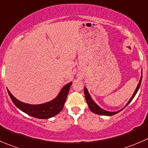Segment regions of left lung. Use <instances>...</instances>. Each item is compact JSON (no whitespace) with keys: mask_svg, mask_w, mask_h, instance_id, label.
I'll list each match as a JSON object with an SVG mask.
<instances>
[{"mask_svg":"<svg viewBox=\"0 0 148 148\" xmlns=\"http://www.w3.org/2000/svg\"><path fill=\"white\" fill-rule=\"evenodd\" d=\"M142 78H143V71L141 72V77H140V81H139V83L138 85H137V88H136L135 90H134V92L133 93V95L131 97V99L129 100V101L127 102V104L125 105V106H124L123 108H122L121 110L119 111H117V112H108V111H106L104 110V109H101V108L100 107V106H99V105L96 104V103H95L94 101L92 99L91 96H90V95L88 93V89L86 88V87H84V93H85V98H86V102H87L88 105V107L89 109H90V110L92 112H93V113L96 114H99V115H103V116H112V115H114L116 114L119 113V112H121L122 110H123L124 108L126 107V106H127V105L129 104V103H130V102L132 101V100L133 99H134V97L135 96L136 93H137V91H138L139 88H140V84H141V82H142Z\"/></svg>","mask_w":148,"mask_h":148,"instance_id":"obj_1","label":"left lung"}]
</instances>
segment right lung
<instances>
[{
    "label": "right lung",
    "instance_id": "add662e5",
    "mask_svg": "<svg viewBox=\"0 0 148 148\" xmlns=\"http://www.w3.org/2000/svg\"><path fill=\"white\" fill-rule=\"evenodd\" d=\"M72 83V82H70L64 87H62L57 97H55L53 100L47 102V103H41V104H29V103L20 101L11 94L8 88H7V90L13 103L20 110L33 117L47 119L58 114L63 109L64 104L65 103Z\"/></svg>",
    "mask_w": 148,
    "mask_h": 148
}]
</instances>
